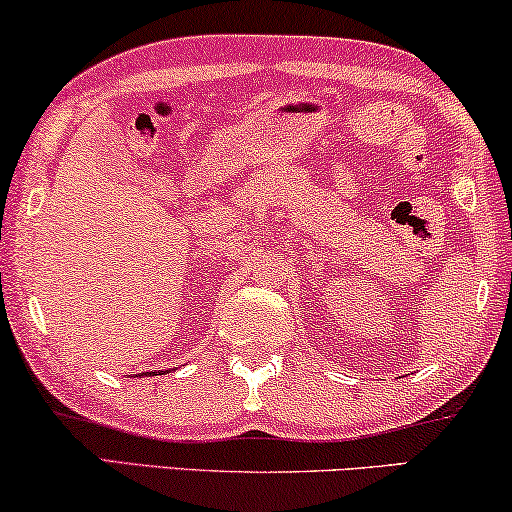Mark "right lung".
<instances>
[{"mask_svg": "<svg viewBox=\"0 0 512 512\" xmlns=\"http://www.w3.org/2000/svg\"><path fill=\"white\" fill-rule=\"evenodd\" d=\"M152 374H157V371H152Z\"/></svg>", "mask_w": 512, "mask_h": 512, "instance_id": "1", "label": "right lung"}]
</instances>
